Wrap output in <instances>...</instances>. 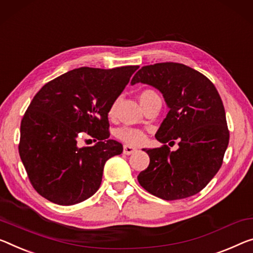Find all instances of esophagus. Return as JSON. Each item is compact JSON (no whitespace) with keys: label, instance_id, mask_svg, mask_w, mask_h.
Here are the masks:
<instances>
[{"label":"esophagus","instance_id":"obj_1","mask_svg":"<svg viewBox=\"0 0 253 253\" xmlns=\"http://www.w3.org/2000/svg\"><path fill=\"white\" fill-rule=\"evenodd\" d=\"M135 150H137V149L133 148V147H131V146H127V145L123 146V154H126V155L133 154Z\"/></svg>","mask_w":253,"mask_h":253}]
</instances>
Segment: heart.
<instances>
[{"label":"heart","mask_w":253,"mask_h":253,"mask_svg":"<svg viewBox=\"0 0 253 253\" xmlns=\"http://www.w3.org/2000/svg\"><path fill=\"white\" fill-rule=\"evenodd\" d=\"M154 97H157V94L151 89H145L140 92L139 98H140V103H141L142 107L148 100H150ZM115 108H116V102L111 105L110 110H108V116L110 118H113L115 114ZM116 137L118 139L121 140L124 143H127L130 146H137L140 145L145 141L146 139V134L145 132L141 131L140 129H134V127H129V126H123L121 129H119L116 131Z\"/></svg>","instance_id":"1"}]
</instances>
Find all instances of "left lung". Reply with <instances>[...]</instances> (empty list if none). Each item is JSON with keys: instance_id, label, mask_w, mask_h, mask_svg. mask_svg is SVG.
I'll use <instances>...</instances> for the list:
<instances>
[{"instance_id": "8db88e82", "label": "left lung", "mask_w": 253, "mask_h": 253, "mask_svg": "<svg viewBox=\"0 0 253 253\" xmlns=\"http://www.w3.org/2000/svg\"><path fill=\"white\" fill-rule=\"evenodd\" d=\"M137 83L157 88L169 107L155 135L163 145L143 149L150 163L138 175L140 185L164 200L194 196L219 170L230 141L218 91L203 73L175 62L145 65L132 78ZM176 139L172 152L168 145Z\"/></svg>"}]
</instances>
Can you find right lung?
<instances>
[{"label":"right lung","mask_w":253,"mask_h":253,"mask_svg":"<svg viewBox=\"0 0 253 253\" xmlns=\"http://www.w3.org/2000/svg\"><path fill=\"white\" fill-rule=\"evenodd\" d=\"M138 68L75 69L34 96L21 120L19 155L42 197L71 206L99 189L105 163L123 151L122 143L108 139V110ZM84 136L97 143L80 147Z\"/></svg>","instance_id":"obj_1"}]
</instances>
